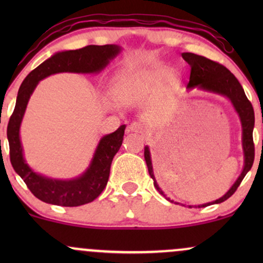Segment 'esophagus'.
<instances>
[{"label":"esophagus","instance_id":"34e87169","mask_svg":"<svg viewBox=\"0 0 263 263\" xmlns=\"http://www.w3.org/2000/svg\"><path fill=\"white\" fill-rule=\"evenodd\" d=\"M136 132V134H140V135H143L144 132H146V126L143 125V123L140 122V121H135L132 122L131 125L128 126V132Z\"/></svg>","mask_w":263,"mask_h":263}]
</instances>
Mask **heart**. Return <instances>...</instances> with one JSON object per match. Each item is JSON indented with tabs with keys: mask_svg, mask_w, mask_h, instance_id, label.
I'll list each match as a JSON object with an SVG mask.
<instances>
[{
	"mask_svg": "<svg viewBox=\"0 0 263 263\" xmlns=\"http://www.w3.org/2000/svg\"><path fill=\"white\" fill-rule=\"evenodd\" d=\"M164 75H165L164 69H158V70L149 71V73L143 74L142 77H140V79H138L137 81H138V83H146V81L158 80V79H161L162 77H164ZM167 78L170 80H174V79H176V74L172 73V71H171V73L167 74Z\"/></svg>",
	"mask_w": 263,
	"mask_h": 263,
	"instance_id": "1",
	"label": "heart"
}]
</instances>
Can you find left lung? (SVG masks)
I'll use <instances>...</instances> for the list:
<instances>
[{"label":"left lung","mask_w":263,"mask_h":263,"mask_svg":"<svg viewBox=\"0 0 263 263\" xmlns=\"http://www.w3.org/2000/svg\"><path fill=\"white\" fill-rule=\"evenodd\" d=\"M183 59L190 65V77L188 87L199 86L204 90H209V91L221 93V95L228 96L230 99L234 107L236 108L238 116L241 119L242 123V144H243V152H245V167H243L242 173L237 178L231 189L222 198L218 200L213 201V203H208L199 205V208L208 206L210 204H219L225 201L236 192L242 179L245 178L247 172L251 170L253 164V159H255V143H253L252 131L253 126H255V112H253V107L249 99L246 98L245 91H243L242 86L238 83V80L235 78V75L225 68L224 65L220 64L218 62H214L205 57L197 55L194 53H183ZM144 159H146L147 167H148V173L151 178L153 179L156 189L158 190L161 194L163 192L157 184L155 176H153L152 170V161H151L149 149L148 147L144 148ZM164 195V194H163ZM192 208V206H189Z\"/></svg>","instance_id":"obj_1"}]
</instances>
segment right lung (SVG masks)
<instances>
[{"mask_svg":"<svg viewBox=\"0 0 263 263\" xmlns=\"http://www.w3.org/2000/svg\"><path fill=\"white\" fill-rule=\"evenodd\" d=\"M117 45H86L77 50L54 54L27 75L18 90L16 106L7 126L11 164L25 180L32 194L39 200L60 206H79L92 201L106 186L110 167L115 155L121 147L126 126H120L112 134L104 136L93 155L90 168L73 180H54L35 174L23 159L20 141V126L25 115L29 96L38 81L55 73H96L119 54Z\"/></svg>","mask_w":263,"mask_h":263,"instance_id":"right-lung-1","label":"right lung"}]
</instances>
